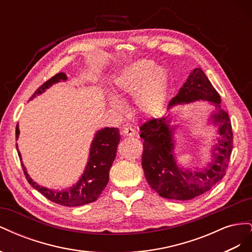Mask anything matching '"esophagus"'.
I'll return each instance as SVG.
<instances>
[{
    "mask_svg": "<svg viewBox=\"0 0 252 252\" xmlns=\"http://www.w3.org/2000/svg\"><path fill=\"white\" fill-rule=\"evenodd\" d=\"M122 131H123L124 135H127V136H134V135H136V130H135L134 128H132L130 126L125 127Z\"/></svg>",
    "mask_w": 252,
    "mask_h": 252,
    "instance_id": "1",
    "label": "esophagus"
}]
</instances>
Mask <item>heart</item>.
<instances>
[{
	"label": "heart",
	"instance_id": "b5f03b06",
	"mask_svg": "<svg viewBox=\"0 0 252 252\" xmlns=\"http://www.w3.org/2000/svg\"><path fill=\"white\" fill-rule=\"evenodd\" d=\"M166 72L162 67H156L149 60H139L122 69L116 80V91L119 96L134 95V105L143 114H155L165 101ZM120 107L118 102H113Z\"/></svg>",
	"mask_w": 252,
	"mask_h": 252
}]
</instances>
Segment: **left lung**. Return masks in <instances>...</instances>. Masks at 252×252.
I'll list each match as a JSON object with an SVG mask.
<instances>
[{
    "instance_id": "obj_1",
    "label": "left lung",
    "mask_w": 252,
    "mask_h": 252,
    "mask_svg": "<svg viewBox=\"0 0 252 252\" xmlns=\"http://www.w3.org/2000/svg\"><path fill=\"white\" fill-rule=\"evenodd\" d=\"M199 100L216 105L217 112L211 119L219 125L218 132L220 135L213 148L212 162L203 170H183L175 163L172 140L174 128H170L167 117L151 119L140 127V136L144 140L142 166L145 178L151 188L165 199L191 200L208 191L226 174L233 143L231 122L228 112L220 109V96L216 88L202 68H195L170 101L168 108Z\"/></svg>"
}]
</instances>
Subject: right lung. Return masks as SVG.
Wrapping results in <instances>:
<instances>
[{"label": "right lung", "mask_w": 252, "mask_h": 252, "mask_svg": "<svg viewBox=\"0 0 252 252\" xmlns=\"http://www.w3.org/2000/svg\"><path fill=\"white\" fill-rule=\"evenodd\" d=\"M61 80L66 81L67 77L63 72L57 73L48 81L45 82L43 85L37 88L34 94L29 100H32L36 94L44 93L52 84L58 83ZM119 128H104L98 130L91 144L89 161L84 171L80 181L71 188L58 191L37 185L32 179L25 169L24 165L22 164L23 171L26 177V180L37 191L41 192L49 201L57 203L59 205L67 206V207H75V206H82L85 204L93 203L101 195L105 187L107 186L109 181V170L111 165L116 158L118 145L120 143ZM19 126L16 127V138H19ZM18 149V146H17ZM20 161L22 163L21 154L18 152Z\"/></svg>", "instance_id": "obj_1"}]
</instances>
